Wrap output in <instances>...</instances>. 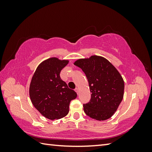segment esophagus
<instances>
[{"mask_svg":"<svg viewBox=\"0 0 152 152\" xmlns=\"http://www.w3.org/2000/svg\"><path fill=\"white\" fill-rule=\"evenodd\" d=\"M75 91L77 92V94H79V88H76V89H75Z\"/></svg>","mask_w":152,"mask_h":152,"instance_id":"1","label":"esophagus"}]
</instances>
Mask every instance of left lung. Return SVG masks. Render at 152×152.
I'll list each match as a JSON object with an SVG mask.
<instances>
[{"mask_svg": "<svg viewBox=\"0 0 152 152\" xmlns=\"http://www.w3.org/2000/svg\"><path fill=\"white\" fill-rule=\"evenodd\" d=\"M74 64L85 74L91 92V101L83 105L84 113L98 121L109 119L124 94V81L119 71L106 58L99 56L79 59Z\"/></svg>", "mask_w": 152, "mask_h": 152, "instance_id": "1", "label": "left lung"}]
</instances>
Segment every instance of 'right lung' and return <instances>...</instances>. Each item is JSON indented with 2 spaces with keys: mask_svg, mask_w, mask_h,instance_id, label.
<instances>
[{
  "mask_svg": "<svg viewBox=\"0 0 152 152\" xmlns=\"http://www.w3.org/2000/svg\"><path fill=\"white\" fill-rule=\"evenodd\" d=\"M69 60L50 58L43 61L35 72L29 86V96L33 106L43 117L59 119L68 115L72 100L76 92L61 79V70Z\"/></svg>",
  "mask_w": 152,
  "mask_h": 152,
  "instance_id": "add662e5",
  "label": "right lung"
}]
</instances>
